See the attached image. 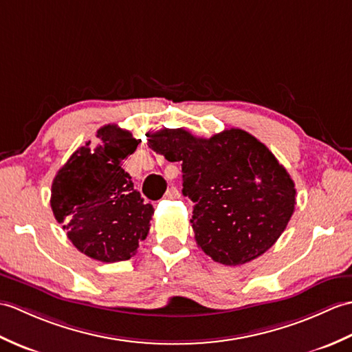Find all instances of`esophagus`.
<instances>
[{"label": "esophagus", "instance_id": "esophagus-1", "mask_svg": "<svg viewBox=\"0 0 352 352\" xmlns=\"http://www.w3.org/2000/svg\"><path fill=\"white\" fill-rule=\"evenodd\" d=\"M166 197H168V199H179V197H181V192H179V190L176 188V186H171V188H168L166 191Z\"/></svg>", "mask_w": 352, "mask_h": 352}]
</instances>
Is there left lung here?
<instances>
[{"mask_svg":"<svg viewBox=\"0 0 352 352\" xmlns=\"http://www.w3.org/2000/svg\"><path fill=\"white\" fill-rule=\"evenodd\" d=\"M146 137L152 151L182 162L194 238L209 257L235 267L276 244L294 214L296 190L267 146L236 128L210 138L182 128Z\"/></svg>","mask_w":352,"mask_h":352,"instance_id":"1","label":"left lung"}]
</instances>
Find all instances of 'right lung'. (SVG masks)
Instances as JSON below:
<instances>
[{
    "mask_svg": "<svg viewBox=\"0 0 352 352\" xmlns=\"http://www.w3.org/2000/svg\"><path fill=\"white\" fill-rule=\"evenodd\" d=\"M96 137V149L90 142L78 147L57 171L51 208L81 253L107 263L128 261L146 239L153 215L122 167L138 142L117 124H105Z\"/></svg>",
    "mask_w": 352,
    "mask_h": 352,
    "instance_id": "add662e5",
    "label": "right lung"
}]
</instances>
